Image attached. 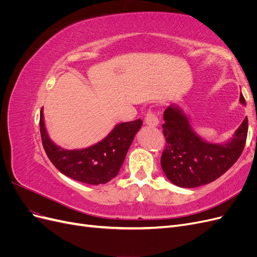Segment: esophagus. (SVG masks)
I'll list each match as a JSON object with an SVG mask.
<instances>
[{
    "label": "esophagus",
    "mask_w": 257,
    "mask_h": 257,
    "mask_svg": "<svg viewBox=\"0 0 257 257\" xmlns=\"http://www.w3.org/2000/svg\"><path fill=\"white\" fill-rule=\"evenodd\" d=\"M145 123L148 124V125H151V126H157L159 124V118H158V114L155 113L152 110H149L147 112L146 116H145Z\"/></svg>",
    "instance_id": "obj_1"
}]
</instances>
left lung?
<instances>
[{"mask_svg": "<svg viewBox=\"0 0 257 257\" xmlns=\"http://www.w3.org/2000/svg\"><path fill=\"white\" fill-rule=\"evenodd\" d=\"M240 102L245 99L240 94ZM163 134L166 144L161 166L166 177L181 188H196L214 181L235 164L242 153L247 136V118L225 145L210 144L194 133L188 116L169 106L164 111Z\"/></svg>", "mask_w": 257, "mask_h": 257, "instance_id": "1", "label": "left lung"}]
</instances>
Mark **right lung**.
Segmentation results:
<instances>
[{
  "label": "right lung",
  "instance_id": "1",
  "mask_svg": "<svg viewBox=\"0 0 257 257\" xmlns=\"http://www.w3.org/2000/svg\"><path fill=\"white\" fill-rule=\"evenodd\" d=\"M143 121L124 122L116 125L102 142L81 150H65L54 145L45 127L41 111L40 128L46 154L63 175L87 184H103L118 175Z\"/></svg>",
  "mask_w": 257,
  "mask_h": 257
}]
</instances>
